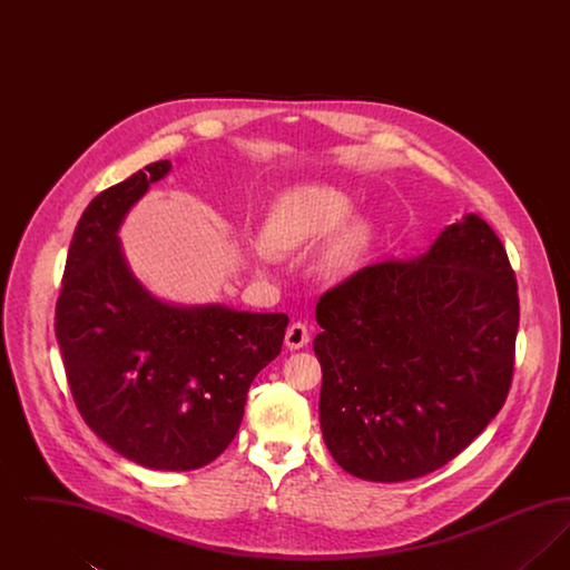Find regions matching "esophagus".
Returning a JSON list of instances; mask_svg holds the SVG:
<instances>
[{
	"mask_svg": "<svg viewBox=\"0 0 570 570\" xmlns=\"http://www.w3.org/2000/svg\"><path fill=\"white\" fill-rule=\"evenodd\" d=\"M284 342H286V346H288L291 351H298V348L307 346V342H309V328H307L305 323H293V325L286 328Z\"/></svg>",
	"mask_w": 570,
	"mask_h": 570,
	"instance_id": "esophagus-1",
	"label": "esophagus"
}]
</instances>
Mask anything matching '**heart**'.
<instances>
[{"label":"heart","mask_w":570,"mask_h":570,"mask_svg":"<svg viewBox=\"0 0 570 570\" xmlns=\"http://www.w3.org/2000/svg\"><path fill=\"white\" fill-rule=\"evenodd\" d=\"M353 207L351 194L326 184H303L282 191L265 216L261 242L252 244L254 261L269 267L275 254L312 244L333 229L318 247L314 265L326 277L353 272L372 242V224L365 217L343 222Z\"/></svg>","instance_id":"obj_1"}]
</instances>
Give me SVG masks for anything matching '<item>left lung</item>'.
Segmentation results:
<instances>
[{
	"instance_id": "obj_1",
	"label": "left lung",
	"mask_w": 570,
	"mask_h": 570,
	"mask_svg": "<svg viewBox=\"0 0 570 570\" xmlns=\"http://www.w3.org/2000/svg\"><path fill=\"white\" fill-rule=\"evenodd\" d=\"M321 430L346 472L376 483L458 458L504 406L515 365V273L476 214L428 252L384 261L326 291Z\"/></svg>"
}]
</instances>
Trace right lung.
<instances>
[{"label":"right lung","mask_w":570,"mask_h":570,"mask_svg":"<svg viewBox=\"0 0 570 570\" xmlns=\"http://www.w3.org/2000/svg\"><path fill=\"white\" fill-rule=\"evenodd\" d=\"M170 163L100 191L68 249L55 335L82 421L126 460L196 470L226 451L256 374L282 351L286 314L173 305L130 272L119 226Z\"/></svg>","instance_id":"add662e5"}]
</instances>
